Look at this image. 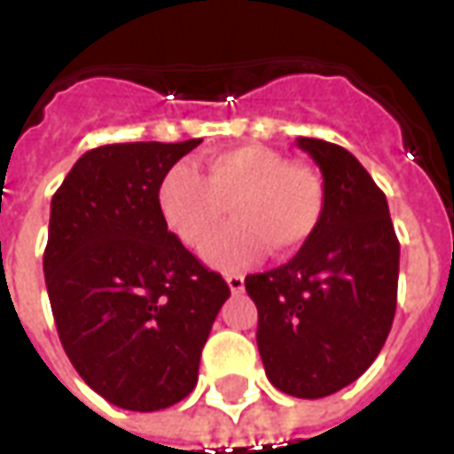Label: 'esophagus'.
Segmentation results:
<instances>
[{
  "label": "esophagus",
  "instance_id": "esophagus-1",
  "mask_svg": "<svg viewBox=\"0 0 454 454\" xmlns=\"http://www.w3.org/2000/svg\"><path fill=\"white\" fill-rule=\"evenodd\" d=\"M226 282L233 294H240V292L246 289V277L243 275H226Z\"/></svg>",
  "mask_w": 454,
  "mask_h": 454
}]
</instances>
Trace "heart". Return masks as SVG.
Here are the masks:
<instances>
[{
	"instance_id": "1",
	"label": "heart",
	"mask_w": 454,
	"mask_h": 454,
	"mask_svg": "<svg viewBox=\"0 0 454 454\" xmlns=\"http://www.w3.org/2000/svg\"><path fill=\"white\" fill-rule=\"evenodd\" d=\"M228 204L236 223L204 247V257L233 270L265 246L277 255L304 246L324 216L325 187L314 168L265 145L218 150L208 155L207 177L177 162L158 184L160 216L187 247H201L214 236Z\"/></svg>"
}]
</instances>
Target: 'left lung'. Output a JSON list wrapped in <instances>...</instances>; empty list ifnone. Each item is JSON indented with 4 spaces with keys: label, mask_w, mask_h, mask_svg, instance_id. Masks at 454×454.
I'll return each instance as SVG.
<instances>
[{
    "label": "left lung",
    "mask_w": 454,
    "mask_h": 454,
    "mask_svg": "<svg viewBox=\"0 0 454 454\" xmlns=\"http://www.w3.org/2000/svg\"><path fill=\"white\" fill-rule=\"evenodd\" d=\"M296 145L321 168L324 216L289 262L247 275L246 289L267 380L289 396L321 399L357 380L389 335L399 238L384 192L352 153L318 138Z\"/></svg>",
    "instance_id": "8db88e82"
}]
</instances>
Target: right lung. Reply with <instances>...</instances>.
Returning a JSON list of instances; mask_svg holds the SVG:
<instances>
[{
    "label": "right lung",
    "mask_w": 454,
    "mask_h": 454,
    "mask_svg": "<svg viewBox=\"0 0 454 454\" xmlns=\"http://www.w3.org/2000/svg\"><path fill=\"white\" fill-rule=\"evenodd\" d=\"M201 138L87 150L51 201L43 255L58 335L77 374L126 411L192 394L231 289L169 233L158 184Z\"/></svg>",
    "instance_id": "right-lung-1"
}]
</instances>
